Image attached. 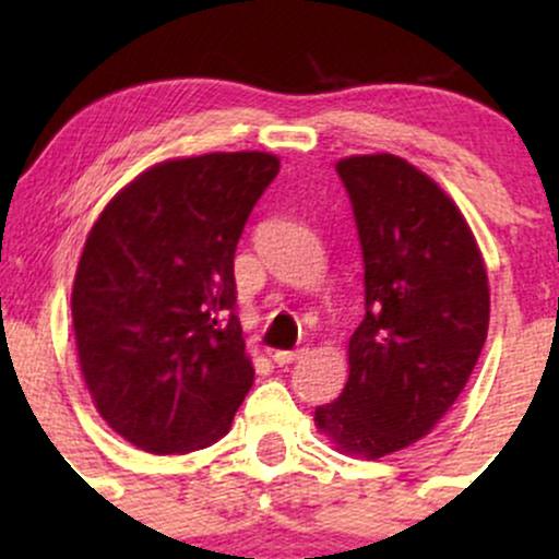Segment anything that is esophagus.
Instances as JSON below:
<instances>
[{"instance_id": "1", "label": "esophagus", "mask_w": 559, "mask_h": 559, "mask_svg": "<svg viewBox=\"0 0 559 559\" xmlns=\"http://www.w3.org/2000/svg\"><path fill=\"white\" fill-rule=\"evenodd\" d=\"M301 355H305V349H278L273 352V360L278 365H288V362H297Z\"/></svg>"}]
</instances>
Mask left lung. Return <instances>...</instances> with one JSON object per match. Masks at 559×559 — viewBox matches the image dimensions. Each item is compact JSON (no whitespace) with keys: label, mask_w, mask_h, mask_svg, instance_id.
Returning <instances> with one entry per match:
<instances>
[{"label":"left lung","mask_w":559,"mask_h":559,"mask_svg":"<svg viewBox=\"0 0 559 559\" xmlns=\"http://www.w3.org/2000/svg\"><path fill=\"white\" fill-rule=\"evenodd\" d=\"M365 262V318L349 381L316 423L338 449L383 457L444 418L489 331V278L463 213L394 155L336 165Z\"/></svg>","instance_id":"8db88e82"}]
</instances>
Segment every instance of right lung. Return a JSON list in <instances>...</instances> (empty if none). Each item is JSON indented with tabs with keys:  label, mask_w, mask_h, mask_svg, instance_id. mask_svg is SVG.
I'll use <instances>...</instances> for the list:
<instances>
[{
	"label": "right lung",
	"mask_w": 559,
	"mask_h": 559,
	"mask_svg": "<svg viewBox=\"0 0 559 559\" xmlns=\"http://www.w3.org/2000/svg\"><path fill=\"white\" fill-rule=\"evenodd\" d=\"M278 168L265 152L168 159L88 230L70 299L81 373L102 418L144 452L210 447L252 389L234 254Z\"/></svg>",
	"instance_id": "obj_1"
}]
</instances>
